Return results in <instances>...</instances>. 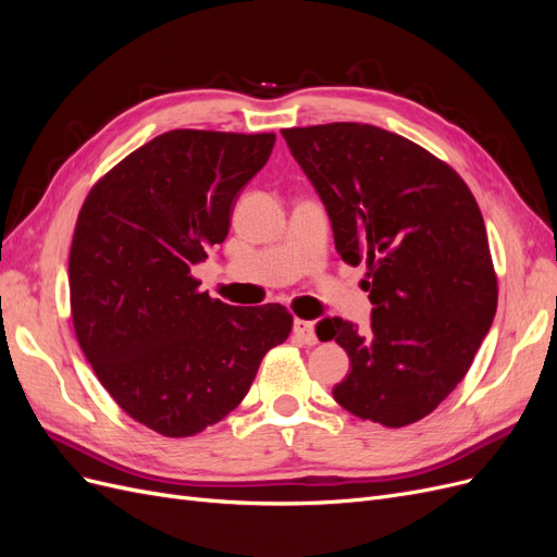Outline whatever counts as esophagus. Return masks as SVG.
<instances>
[{
	"mask_svg": "<svg viewBox=\"0 0 557 557\" xmlns=\"http://www.w3.org/2000/svg\"><path fill=\"white\" fill-rule=\"evenodd\" d=\"M293 330H295V336H297V339H299L301 344H307V346H315V344H318L315 325L311 323V320H301V318H297Z\"/></svg>",
	"mask_w": 557,
	"mask_h": 557,
	"instance_id": "obj_1",
	"label": "esophagus"
}]
</instances>
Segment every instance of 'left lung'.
Here are the masks:
<instances>
[{
    "label": "left lung",
    "instance_id": "8db88e82",
    "mask_svg": "<svg viewBox=\"0 0 557 557\" xmlns=\"http://www.w3.org/2000/svg\"><path fill=\"white\" fill-rule=\"evenodd\" d=\"M323 199L346 264H367L372 330L318 323L350 358L346 411L385 428L430 416L469 372L497 311V274L469 185L430 150L374 125L281 129Z\"/></svg>",
    "mask_w": 557,
    "mask_h": 557
}]
</instances>
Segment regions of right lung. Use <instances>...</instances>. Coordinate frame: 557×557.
Masks as SVG:
<instances>
[{"label": "right lung", "mask_w": 557, "mask_h": 557, "mask_svg": "<svg viewBox=\"0 0 557 557\" xmlns=\"http://www.w3.org/2000/svg\"><path fill=\"white\" fill-rule=\"evenodd\" d=\"M274 141V132H164L99 178L78 211L70 250L78 346L117 407L162 436L221 423L293 330L285 307H230L190 274L225 242L234 201Z\"/></svg>", "instance_id": "add662e5"}]
</instances>
